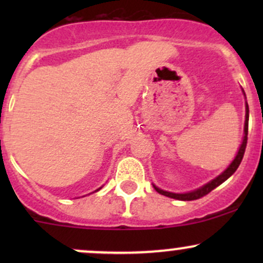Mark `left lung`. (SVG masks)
Here are the masks:
<instances>
[{
    "label": "left lung",
    "instance_id": "8db88e82",
    "mask_svg": "<svg viewBox=\"0 0 263 263\" xmlns=\"http://www.w3.org/2000/svg\"><path fill=\"white\" fill-rule=\"evenodd\" d=\"M243 91V90H242ZM243 95H245V92H243ZM247 132H249V105H247L246 102V120H245V136H243V140H242V143H241L240 148H238V152L236 157H235L234 161L231 162V164L229 165L226 170L222 172L220 176H218L215 178V179L210 180L209 183H206L205 185L201 186V188L199 189H195L193 190V192H189V193H180V194H178V193H171V192H165V190H162L159 189L158 186H156L155 184H153V188H155L157 192L159 193V194L162 195H165V197L168 198H173V199H178V200H197V199H200L203 198L204 195L209 194L213 189H215L216 186H219L220 184L224 183L226 179H229L232 174L236 172V170L238 168V165H240L241 161H242L243 158V155H245V149H246V144H247Z\"/></svg>",
    "mask_w": 263,
    "mask_h": 263
}]
</instances>
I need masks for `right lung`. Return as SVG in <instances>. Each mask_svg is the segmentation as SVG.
I'll return each mask as SVG.
<instances>
[{
    "mask_svg": "<svg viewBox=\"0 0 263 263\" xmlns=\"http://www.w3.org/2000/svg\"><path fill=\"white\" fill-rule=\"evenodd\" d=\"M100 189H101V188H99V189H98V190H100ZM98 190H95V192H98Z\"/></svg>",
    "mask_w": 263,
    "mask_h": 263,
    "instance_id": "1",
    "label": "right lung"
}]
</instances>
